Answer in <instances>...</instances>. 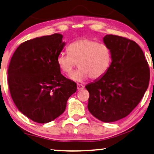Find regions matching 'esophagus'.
Segmentation results:
<instances>
[{"mask_svg":"<svg viewBox=\"0 0 154 154\" xmlns=\"http://www.w3.org/2000/svg\"><path fill=\"white\" fill-rule=\"evenodd\" d=\"M85 88L84 85H82L81 84H77V89L78 90H82Z\"/></svg>","mask_w":154,"mask_h":154,"instance_id":"obj_1","label":"esophagus"}]
</instances>
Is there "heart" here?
<instances>
[{"label": "heart", "instance_id": "b5f03b06", "mask_svg": "<svg viewBox=\"0 0 154 154\" xmlns=\"http://www.w3.org/2000/svg\"><path fill=\"white\" fill-rule=\"evenodd\" d=\"M68 53L60 52L57 57V63L61 72L71 74L77 66L80 68L70 75L75 81L90 78L97 80L109 69L112 62V53L106 44L97 40L82 38L71 43L67 47Z\"/></svg>", "mask_w": 154, "mask_h": 154}]
</instances>
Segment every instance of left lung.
I'll list each match as a JSON object with an SVG mask.
<instances>
[{
    "label": "left lung",
    "mask_w": 154,
    "mask_h": 154,
    "mask_svg": "<svg viewBox=\"0 0 154 154\" xmlns=\"http://www.w3.org/2000/svg\"><path fill=\"white\" fill-rule=\"evenodd\" d=\"M104 42L111 50V64L101 79L85 88L89 93V112L109 123L125 117L139 104L147 89L150 71L143 50L135 42L106 35Z\"/></svg>",
    "instance_id": "obj_1"
}]
</instances>
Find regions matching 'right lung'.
Instances as JSON below:
<instances>
[{"instance_id": "right-lung-1", "label": "right lung", "mask_w": 154, "mask_h": 154, "mask_svg": "<svg viewBox=\"0 0 154 154\" xmlns=\"http://www.w3.org/2000/svg\"><path fill=\"white\" fill-rule=\"evenodd\" d=\"M54 33L22 43L14 52L8 70L9 91L22 114L39 123H48L65 111L76 83L64 77L57 57L65 46Z\"/></svg>"}]
</instances>
